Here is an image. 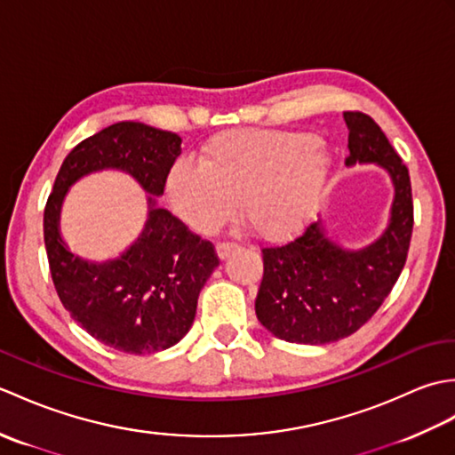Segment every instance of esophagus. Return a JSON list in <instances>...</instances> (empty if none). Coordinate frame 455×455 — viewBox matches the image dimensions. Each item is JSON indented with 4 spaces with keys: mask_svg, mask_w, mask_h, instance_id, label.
Masks as SVG:
<instances>
[{
    "mask_svg": "<svg viewBox=\"0 0 455 455\" xmlns=\"http://www.w3.org/2000/svg\"><path fill=\"white\" fill-rule=\"evenodd\" d=\"M236 248H238L236 243H219V244H217V256H219L220 259H225L230 252H235Z\"/></svg>",
    "mask_w": 455,
    "mask_h": 455,
    "instance_id": "obj_1",
    "label": "esophagus"
}]
</instances>
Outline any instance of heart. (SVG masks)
Listing matches in <instances>:
<instances>
[{"mask_svg":"<svg viewBox=\"0 0 455 455\" xmlns=\"http://www.w3.org/2000/svg\"><path fill=\"white\" fill-rule=\"evenodd\" d=\"M332 158L313 132L228 131L201 148V162L181 158L168 172L173 212L201 235L240 212L264 238H287L311 219Z\"/></svg>","mask_w":455,"mask_h":455,"instance_id":"b5f03b06","label":"heart"}]
</instances>
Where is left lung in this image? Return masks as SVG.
Masks as SVG:
<instances>
[{"instance_id": "1", "label": "left lung", "mask_w": 455, "mask_h": 455, "mask_svg": "<svg viewBox=\"0 0 455 455\" xmlns=\"http://www.w3.org/2000/svg\"><path fill=\"white\" fill-rule=\"evenodd\" d=\"M346 166L375 164L389 173L395 196L389 225L363 248H344L326 235L323 219L293 243L264 248V277L256 316L285 342L328 344L363 326L397 282L412 235L409 170L370 115L344 113Z\"/></svg>"}]
</instances>
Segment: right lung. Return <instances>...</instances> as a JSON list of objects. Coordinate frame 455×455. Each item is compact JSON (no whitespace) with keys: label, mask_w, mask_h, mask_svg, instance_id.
Wrapping results in <instances>:
<instances>
[{"label":"right lung","mask_w":455,"mask_h":455,"mask_svg":"<svg viewBox=\"0 0 455 455\" xmlns=\"http://www.w3.org/2000/svg\"><path fill=\"white\" fill-rule=\"evenodd\" d=\"M180 154L176 132L115 123L68 154L44 207L48 266L64 308L95 340L124 354H154L178 344L196 318L203 285L219 266L209 240L193 235L156 203ZM101 169L137 179L149 193V217L121 257L92 263L65 246L60 211L67 189Z\"/></svg>","instance_id":"1"}]
</instances>
